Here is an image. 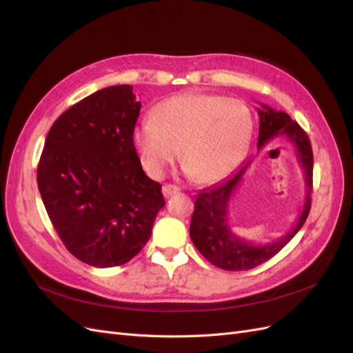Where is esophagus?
<instances>
[{"instance_id": "esophagus-1", "label": "esophagus", "mask_w": 353, "mask_h": 353, "mask_svg": "<svg viewBox=\"0 0 353 353\" xmlns=\"http://www.w3.org/2000/svg\"><path fill=\"white\" fill-rule=\"evenodd\" d=\"M179 191V188L176 187V185H172V184H165L163 187H162V193H163V196L165 197H169V196H172V194H176Z\"/></svg>"}]
</instances>
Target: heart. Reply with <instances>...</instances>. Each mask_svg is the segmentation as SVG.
<instances>
[{"instance_id":"1","label":"heart","mask_w":353,"mask_h":353,"mask_svg":"<svg viewBox=\"0 0 353 353\" xmlns=\"http://www.w3.org/2000/svg\"><path fill=\"white\" fill-rule=\"evenodd\" d=\"M253 130L250 109L239 99L181 94L153 109L134 128L132 143L145 172L160 178L181 147L185 172L213 183L236 166Z\"/></svg>"}]
</instances>
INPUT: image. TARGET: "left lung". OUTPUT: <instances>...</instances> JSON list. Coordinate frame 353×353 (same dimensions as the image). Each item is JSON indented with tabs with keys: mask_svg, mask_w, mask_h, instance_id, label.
I'll return each instance as SVG.
<instances>
[{
	"mask_svg": "<svg viewBox=\"0 0 353 353\" xmlns=\"http://www.w3.org/2000/svg\"><path fill=\"white\" fill-rule=\"evenodd\" d=\"M259 114V137L258 153L262 148L279 137H285L294 147L297 162L305 172L306 194L303 208L299 213L294 227L281 239L265 244H253L232 232L228 223V205L234 191L240 187L243 176L252 165L256 156L250 157L222 183L201 190L196 197L194 212L191 216L190 237L197 250L218 268L225 271L252 270L279 253L290 241L303 223L311 210L312 193V170L314 156L311 141L306 132L284 112H276L270 105L261 103Z\"/></svg>",
	"mask_w": 353,
	"mask_h": 353,
	"instance_id": "left-lung-1",
	"label": "left lung"
}]
</instances>
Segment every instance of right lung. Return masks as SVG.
Listing matches in <instances>:
<instances>
[{"instance_id":"1","label":"right lung","mask_w":353,"mask_h":353,"mask_svg":"<svg viewBox=\"0 0 353 353\" xmlns=\"http://www.w3.org/2000/svg\"><path fill=\"white\" fill-rule=\"evenodd\" d=\"M141 110L131 85L85 97L50 128L38 165V188L59 237L95 268L126 263L152 236L165 206L132 143Z\"/></svg>"}]
</instances>
